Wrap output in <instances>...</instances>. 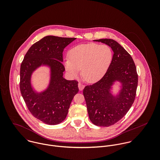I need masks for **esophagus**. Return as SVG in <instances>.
I'll use <instances>...</instances> for the list:
<instances>
[{"label": "esophagus", "mask_w": 160, "mask_h": 160, "mask_svg": "<svg viewBox=\"0 0 160 160\" xmlns=\"http://www.w3.org/2000/svg\"><path fill=\"white\" fill-rule=\"evenodd\" d=\"M78 87H79V90H80V91H82V90H83V89L84 88L85 86H84L82 83H81V82H79V83H78Z\"/></svg>", "instance_id": "34e87169"}]
</instances>
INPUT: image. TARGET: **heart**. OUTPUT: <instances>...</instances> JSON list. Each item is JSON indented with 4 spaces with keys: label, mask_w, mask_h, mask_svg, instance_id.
Segmentation results:
<instances>
[{
    "label": "heart",
    "mask_w": 160,
    "mask_h": 160,
    "mask_svg": "<svg viewBox=\"0 0 160 160\" xmlns=\"http://www.w3.org/2000/svg\"><path fill=\"white\" fill-rule=\"evenodd\" d=\"M68 57L65 59L64 65L69 74L76 77L81 69L84 80L93 82L107 72L112 61L113 52L107 45L91 43L73 47L69 51Z\"/></svg>",
    "instance_id": "b5f03b06"
}]
</instances>
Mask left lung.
<instances>
[{
	"mask_svg": "<svg viewBox=\"0 0 160 160\" xmlns=\"http://www.w3.org/2000/svg\"><path fill=\"white\" fill-rule=\"evenodd\" d=\"M110 46L114 53L112 63L103 78L92 85L86 86L83 94L92 122L108 127L122 119L132 105L136 95L138 74L131 55L116 41L110 39L94 40ZM122 83L119 95L109 92L113 82Z\"/></svg>",
	"mask_w": 160,
	"mask_h": 160,
	"instance_id": "left-lung-1",
	"label": "left lung"
}]
</instances>
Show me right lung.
<instances>
[{"label": "right lung", "mask_w": 160, "mask_h": 160, "mask_svg": "<svg viewBox=\"0 0 160 160\" xmlns=\"http://www.w3.org/2000/svg\"><path fill=\"white\" fill-rule=\"evenodd\" d=\"M76 39L46 36L29 48L22 63V95L30 113L47 124L56 125L65 119L71 102L79 91L77 81H68L63 77L65 70L62 64L63 50ZM42 64L50 67L51 78L48 88L39 94L32 89L30 76Z\"/></svg>", "instance_id": "1"}]
</instances>
